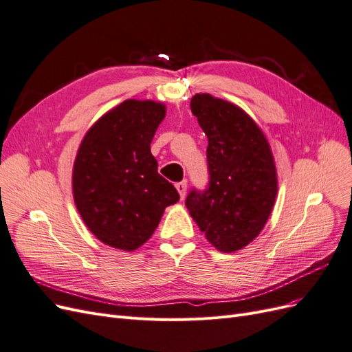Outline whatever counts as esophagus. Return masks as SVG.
<instances>
[{"label": "esophagus", "mask_w": 352, "mask_h": 352, "mask_svg": "<svg viewBox=\"0 0 352 352\" xmlns=\"http://www.w3.org/2000/svg\"><path fill=\"white\" fill-rule=\"evenodd\" d=\"M176 186V189H177V192H179V195H180V198H185V194H186V182L184 180V182H179V184H176L175 185Z\"/></svg>", "instance_id": "obj_1"}]
</instances>
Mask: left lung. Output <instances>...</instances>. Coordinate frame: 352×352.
I'll return each instance as SVG.
<instances>
[{"label": "left lung", "mask_w": 352, "mask_h": 352, "mask_svg": "<svg viewBox=\"0 0 352 352\" xmlns=\"http://www.w3.org/2000/svg\"><path fill=\"white\" fill-rule=\"evenodd\" d=\"M190 110L208 140L210 182L185 204L207 241L235 252L260 235L278 195L274 158L263 131L233 102L195 94Z\"/></svg>", "instance_id": "8db88e82"}]
</instances>
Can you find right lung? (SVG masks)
Here are the masks:
<instances>
[{"mask_svg": "<svg viewBox=\"0 0 352 352\" xmlns=\"http://www.w3.org/2000/svg\"><path fill=\"white\" fill-rule=\"evenodd\" d=\"M166 105L126 100L101 116L83 136L73 164V199L95 238L135 251L151 238L176 188L160 176L151 141Z\"/></svg>", "mask_w": 352, "mask_h": 352, "instance_id": "obj_1", "label": "right lung"}]
</instances>
